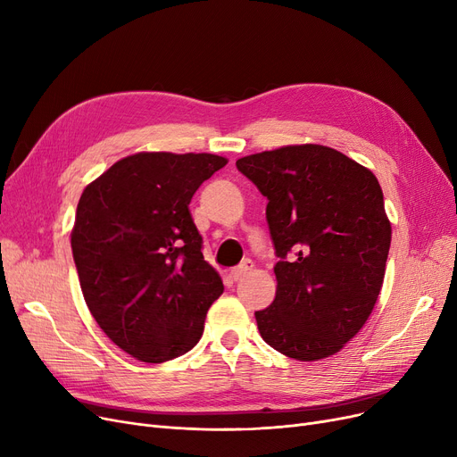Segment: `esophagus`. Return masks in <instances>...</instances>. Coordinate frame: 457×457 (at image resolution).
I'll return each instance as SVG.
<instances>
[{
    "mask_svg": "<svg viewBox=\"0 0 457 457\" xmlns=\"http://www.w3.org/2000/svg\"><path fill=\"white\" fill-rule=\"evenodd\" d=\"M253 267H255V265H253V261H252V259H246V261H243L241 265H238L235 270H231V274H229V276H231V279H233V281H238V279H243L248 272H252V270H253Z\"/></svg>",
    "mask_w": 457,
    "mask_h": 457,
    "instance_id": "esophagus-1",
    "label": "esophagus"
}]
</instances>
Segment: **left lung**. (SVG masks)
I'll use <instances>...</instances> for the list:
<instances>
[{
    "label": "left lung",
    "instance_id": "1",
    "mask_svg": "<svg viewBox=\"0 0 457 457\" xmlns=\"http://www.w3.org/2000/svg\"><path fill=\"white\" fill-rule=\"evenodd\" d=\"M262 196L276 255V298L261 337L298 361L337 353L369 320L386 276L391 222L367 166L320 144L237 161Z\"/></svg>",
    "mask_w": 457,
    "mask_h": 457
}]
</instances>
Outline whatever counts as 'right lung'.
Returning a JSON list of instances; mask_svg holds the SVG:
<instances>
[{"instance_id": "right-lung-1", "label": "right lung", "mask_w": 457, "mask_h": 457, "mask_svg": "<svg viewBox=\"0 0 457 457\" xmlns=\"http://www.w3.org/2000/svg\"><path fill=\"white\" fill-rule=\"evenodd\" d=\"M228 159L138 152L83 190L71 228L87 307L107 337L142 363H164L200 341L224 293L202 253L188 204Z\"/></svg>"}]
</instances>
